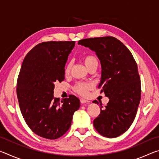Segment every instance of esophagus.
Listing matches in <instances>:
<instances>
[{"mask_svg":"<svg viewBox=\"0 0 159 159\" xmlns=\"http://www.w3.org/2000/svg\"><path fill=\"white\" fill-rule=\"evenodd\" d=\"M80 103L81 104H88V103H90V101H88V100H86V99H80Z\"/></svg>","mask_w":159,"mask_h":159,"instance_id":"obj_1","label":"esophagus"}]
</instances>
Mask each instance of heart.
Wrapping results in <instances>:
<instances>
[{
    "label": "heart",
    "mask_w": 159,
    "mask_h": 159,
    "mask_svg": "<svg viewBox=\"0 0 159 159\" xmlns=\"http://www.w3.org/2000/svg\"><path fill=\"white\" fill-rule=\"evenodd\" d=\"M83 60L84 61L85 64L87 66V68H89L90 66L93 65H98V60L97 59L95 55H85L83 57ZM71 62L68 61L64 66V73L65 75H68L71 69ZM93 85L91 83L85 82V81H80L75 83L73 86V90L74 92L79 94L82 96H86L88 94L89 90L93 88Z\"/></svg>",
    "instance_id": "heart-1"
}]
</instances>
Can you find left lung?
Returning <instances> with one entry per match:
<instances>
[{"instance_id": "obj_1", "label": "left lung", "mask_w": 159, "mask_h": 159, "mask_svg": "<svg viewBox=\"0 0 159 159\" xmlns=\"http://www.w3.org/2000/svg\"><path fill=\"white\" fill-rule=\"evenodd\" d=\"M79 45L96 52L102 66L98 88L109 101L93 120L96 130L114 138L124 133L135 118L141 98V81L133 55L119 40L112 36L81 39ZM94 103L99 104L97 100Z\"/></svg>"}]
</instances>
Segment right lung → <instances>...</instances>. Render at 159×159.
I'll return each mask as SVG.
<instances>
[{"label":"right lung","instance_id":"right-lung-1","mask_svg":"<svg viewBox=\"0 0 159 159\" xmlns=\"http://www.w3.org/2000/svg\"><path fill=\"white\" fill-rule=\"evenodd\" d=\"M75 41H48L36 45L26 55L17 81L20 111L29 128L48 139L65 134L80 100L73 95L60 102L54 98L56 82L64 80V68Z\"/></svg>","mask_w":159,"mask_h":159}]
</instances>
